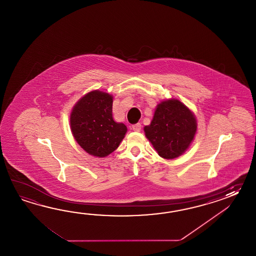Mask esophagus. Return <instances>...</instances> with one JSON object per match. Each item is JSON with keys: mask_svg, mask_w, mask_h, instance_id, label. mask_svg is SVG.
I'll return each mask as SVG.
<instances>
[{"mask_svg": "<svg viewBox=\"0 0 256 256\" xmlns=\"http://www.w3.org/2000/svg\"><path fill=\"white\" fill-rule=\"evenodd\" d=\"M132 130H134V132H140L142 128L141 124H134V126H132Z\"/></svg>", "mask_w": 256, "mask_h": 256, "instance_id": "34e87169", "label": "esophagus"}]
</instances>
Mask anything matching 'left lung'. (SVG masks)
Wrapping results in <instances>:
<instances>
[{"mask_svg": "<svg viewBox=\"0 0 256 256\" xmlns=\"http://www.w3.org/2000/svg\"><path fill=\"white\" fill-rule=\"evenodd\" d=\"M144 130L161 158L174 159L184 154L193 141L196 117L185 104L170 98L158 104L151 124Z\"/></svg>", "mask_w": 256, "mask_h": 256, "instance_id": "obj_1", "label": "left lung"}]
</instances>
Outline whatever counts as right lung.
<instances>
[{
	"label": "right lung",
	"instance_id": "add662e5",
	"mask_svg": "<svg viewBox=\"0 0 256 256\" xmlns=\"http://www.w3.org/2000/svg\"><path fill=\"white\" fill-rule=\"evenodd\" d=\"M112 96L100 90L84 95L73 107L70 128L76 142L88 154L105 158L116 150L127 127L112 118Z\"/></svg>",
	"mask_w": 256,
	"mask_h": 256
}]
</instances>
